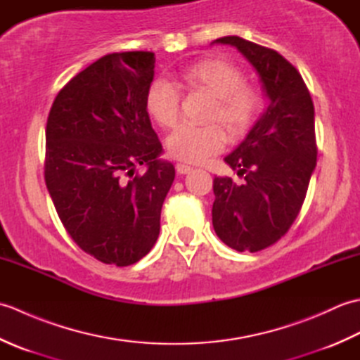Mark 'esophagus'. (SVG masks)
<instances>
[{
	"label": "esophagus",
	"mask_w": 360,
	"mask_h": 360,
	"mask_svg": "<svg viewBox=\"0 0 360 360\" xmlns=\"http://www.w3.org/2000/svg\"><path fill=\"white\" fill-rule=\"evenodd\" d=\"M193 170V167H190L187 164H178L176 165V172H178L179 174H187Z\"/></svg>",
	"instance_id": "1"
}]
</instances>
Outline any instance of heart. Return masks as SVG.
<instances>
[{"label":"heart","mask_w":360,"mask_h":360,"mask_svg":"<svg viewBox=\"0 0 360 360\" xmlns=\"http://www.w3.org/2000/svg\"><path fill=\"white\" fill-rule=\"evenodd\" d=\"M176 82L190 91H201L213 98L207 122H218L231 139L248 131L262 108L263 98L257 89L244 85V74L224 60H202L184 68ZM150 116L160 127L172 128L179 116V93L172 82L156 79L145 96ZM226 134L221 127L181 125L168 136V153L178 160L200 164L223 150Z\"/></svg>","instance_id":"heart-1"}]
</instances>
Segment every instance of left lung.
Returning <instances> with one entry per match:
<instances>
[{
	"label": "left lung",
	"instance_id": "obj_1",
	"mask_svg": "<svg viewBox=\"0 0 360 360\" xmlns=\"http://www.w3.org/2000/svg\"><path fill=\"white\" fill-rule=\"evenodd\" d=\"M229 44L258 74L267 106L224 162L244 174L236 184L215 176L212 223L218 238L238 252H257L278 241L292 226L316 168L314 105L302 75L274 49L236 35Z\"/></svg>",
	"mask_w": 360,
	"mask_h": 360
}]
</instances>
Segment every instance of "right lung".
<instances>
[{
	"label": "right lung",
	"instance_id": "1",
	"mask_svg": "<svg viewBox=\"0 0 360 360\" xmlns=\"http://www.w3.org/2000/svg\"><path fill=\"white\" fill-rule=\"evenodd\" d=\"M153 77V52L108 53L66 83L46 125L52 202L71 238L106 264H134L155 246L174 179L145 106Z\"/></svg>",
	"mask_w": 360,
	"mask_h": 360
}]
</instances>
